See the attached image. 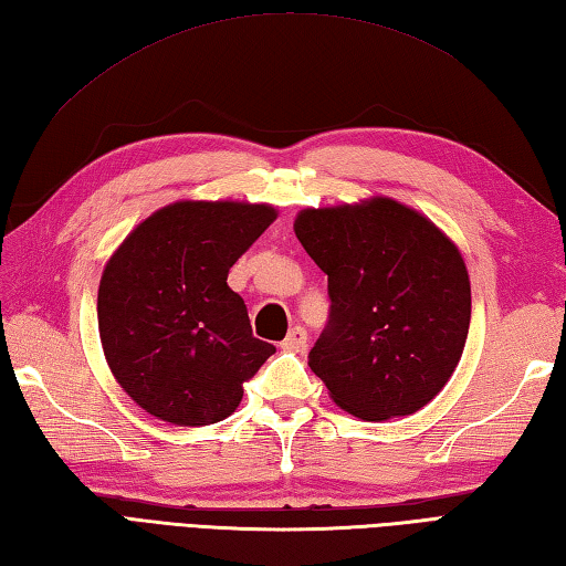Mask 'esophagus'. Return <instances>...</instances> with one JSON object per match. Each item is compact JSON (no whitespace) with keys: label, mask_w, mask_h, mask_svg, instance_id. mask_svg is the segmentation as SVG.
<instances>
[{"label":"esophagus","mask_w":566,"mask_h":566,"mask_svg":"<svg viewBox=\"0 0 566 566\" xmlns=\"http://www.w3.org/2000/svg\"><path fill=\"white\" fill-rule=\"evenodd\" d=\"M305 344H307V332L303 327H293L291 332L285 334V339H283L281 347L283 349H303Z\"/></svg>","instance_id":"esophagus-1"}]
</instances>
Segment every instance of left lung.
Listing matches in <instances>:
<instances>
[{"label":"left lung","instance_id":"1","mask_svg":"<svg viewBox=\"0 0 566 566\" xmlns=\"http://www.w3.org/2000/svg\"><path fill=\"white\" fill-rule=\"evenodd\" d=\"M295 237L327 273L329 319L310 368L361 420L418 412L464 352L471 285L459 249L388 198L303 210Z\"/></svg>","mask_w":566,"mask_h":566}]
</instances>
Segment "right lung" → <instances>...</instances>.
I'll use <instances>...</instances> for the list:
<instances>
[{
  "label": "right lung",
  "mask_w": 566,
  "mask_h": 566,
  "mask_svg": "<svg viewBox=\"0 0 566 566\" xmlns=\"http://www.w3.org/2000/svg\"><path fill=\"white\" fill-rule=\"evenodd\" d=\"M275 219L269 205L176 202L144 219L109 259L97 322L119 386L182 428L232 415L275 354L253 337L229 269Z\"/></svg>",
  "instance_id": "right-lung-1"
}]
</instances>
